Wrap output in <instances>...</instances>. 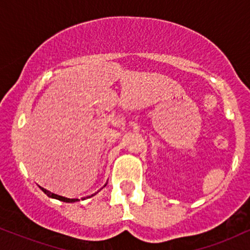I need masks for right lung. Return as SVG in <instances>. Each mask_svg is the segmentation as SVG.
<instances>
[{
  "mask_svg": "<svg viewBox=\"0 0 250 250\" xmlns=\"http://www.w3.org/2000/svg\"><path fill=\"white\" fill-rule=\"evenodd\" d=\"M40 188H41L42 190L44 191V193L48 195V196L51 197V199H56V200L63 201V202H76V201H80L79 199H69V197H65V196H61V195L54 194V193H51V191L47 190V189H44V188H42V187H40ZM95 194H96V193H95ZM95 194H93V195H95ZM93 195H91V196H93ZM88 197H89V196H88Z\"/></svg>",
  "mask_w": 250,
  "mask_h": 250,
  "instance_id": "1",
  "label": "right lung"
}]
</instances>
